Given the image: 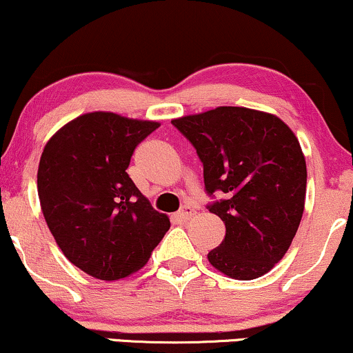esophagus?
I'll return each instance as SVG.
<instances>
[{
    "mask_svg": "<svg viewBox=\"0 0 353 353\" xmlns=\"http://www.w3.org/2000/svg\"><path fill=\"white\" fill-rule=\"evenodd\" d=\"M194 215H195V208L190 207V205H185V207L182 208L181 212L176 213V216L179 218L181 221H189Z\"/></svg>",
    "mask_w": 353,
    "mask_h": 353,
    "instance_id": "obj_1",
    "label": "esophagus"
}]
</instances>
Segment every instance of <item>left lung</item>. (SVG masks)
Listing matches in <instances>:
<instances>
[{"mask_svg": "<svg viewBox=\"0 0 353 353\" xmlns=\"http://www.w3.org/2000/svg\"><path fill=\"white\" fill-rule=\"evenodd\" d=\"M203 164L207 208L226 226L210 264L236 280L264 275L285 256L300 226L306 161L295 133L272 114L216 107L172 120ZM220 191L225 197L214 200Z\"/></svg>", "mask_w": 353, "mask_h": 353, "instance_id": "1", "label": "left lung"}]
</instances>
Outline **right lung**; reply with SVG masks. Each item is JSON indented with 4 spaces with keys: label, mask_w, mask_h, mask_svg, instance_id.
<instances>
[{
    "label": "right lung",
    "mask_w": 353,
    "mask_h": 353,
    "mask_svg": "<svg viewBox=\"0 0 353 353\" xmlns=\"http://www.w3.org/2000/svg\"><path fill=\"white\" fill-rule=\"evenodd\" d=\"M158 122L112 112L79 115L43 148L37 190L66 259L101 280L141 269L171 226L128 177L133 151Z\"/></svg>",
    "instance_id": "right-lung-1"
}]
</instances>
